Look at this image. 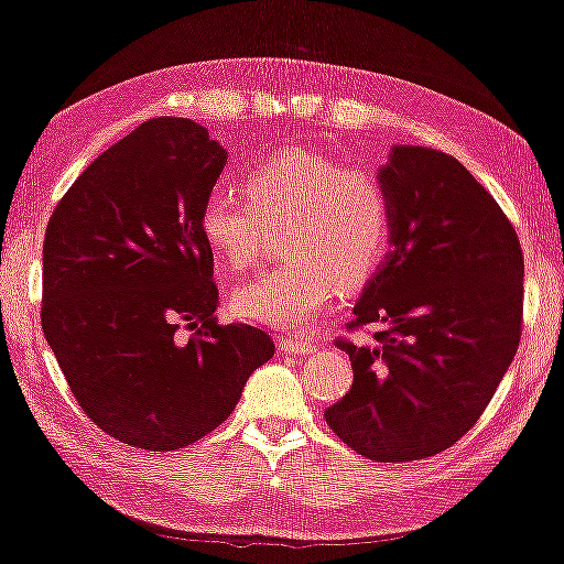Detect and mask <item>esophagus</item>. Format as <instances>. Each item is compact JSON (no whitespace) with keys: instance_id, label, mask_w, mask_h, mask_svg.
Masks as SVG:
<instances>
[{"instance_id":"obj_1","label":"esophagus","mask_w":564,"mask_h":564,"mask_svg":"<svg viewBox=\"0 0 564 564\" xmlns=\"http://www.w3.org/2000/svg\"><path fill=\"white\" fill-rule=\"evenodd\" d=\"M281 351H285V355H314L316 344L306 341L304 336H283Z\"/></svg>"}]
</instances>
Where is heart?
<instances>
[{"mask_svg": "<svg viewBox=\"0 0 564 564\" xmlns=\"http://www.w3.org/2000/svg\"><path fill=\"white\" fill-rule=\"evenodd\" d=\"M283 230L281 265L242 283L232 306L250 322L306 326L344 289H359L388 258L392 199L382 176L311 149H283L246 180V197L215 187L199 209V230L235 273L263 256L271 228Z\"/></svg>", "mask_w": 564, "mask_h": 564, "instance_id": "heart-1", "label": "heart"}]
</instances>
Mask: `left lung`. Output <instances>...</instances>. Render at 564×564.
<instances>
[{
    "label": "left lung",
    "mask_w": 564,
    "mask_h": 564,
    "mask_svg": "<svg viewBox=\"0 0 564 564\" xmlns=\"http://www.w3.org/2000/svg\"><path fill=\"white\" fill-rule=\"evenodd\" d=\"M380 176L392 253L349 329H382L336 341L355 382L324 417L359 456L405 464L451 448L497 392L522 336L524 258L497 199L451 154L392 147Z\"/></svg>",
    "instance_id": "1"
}]
</instances>
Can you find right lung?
Returning a JSON list of instances; mask_svg holds the SVG:
<instances>
[{"label":"right lung","mask_w":564,"mask_h":564,"mask_svg":"<svg viewBox=\"0 0 564 564\" xmlns=\"http://www.w3.org/2000/svg\"><path fill=\"white\" fill-rule=\"evenodd\" d=\"M228 151L189 119H149L57 202L42 246V332L100 431L176 451L238 405L273 339L217 324L199 209ZM187 328V340L178 334Z\"/></svg>","instance_id":"obj_1"}]
</instances>
